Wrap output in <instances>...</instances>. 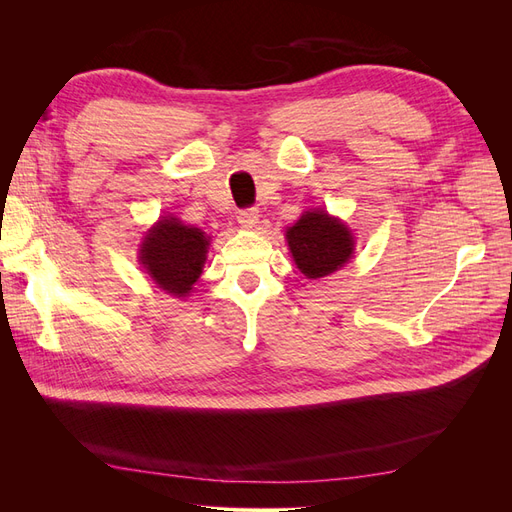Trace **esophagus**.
<instances>
[{
  "instance_id": "obj_1",
  "label": "esophagus",
  "mask_w": 512,
  "mask_h": 512,
  "mask_svg": "<svg viewBox=\"0 0 512 512\" xmlns=\"http://www.w3.org/2000/svg\"><path fill=\"white\" fill-rule=\"evenodd\" d=\"M237 220L241 226L245 228H254L258 224V209L256 207H247V209H241L237 213Z\"/></svg>"
}]
</instances>
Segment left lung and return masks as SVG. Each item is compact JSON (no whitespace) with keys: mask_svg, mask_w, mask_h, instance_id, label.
I'll list each match as a JSON object with an SVG mask.
<instances>
[{"mask_svg":"<svg viewBox=\"0 0 512 512\" xmlns=\"http://www.w3.org/2000/svg\"><path fill=\"white\" fill-rule=\"evenodd\" d=\"M288 247L294 262L307 277H324L342 269L352 254L350 230L327 211H307L288 228Z\"/></svg>","mask_w":512,"mask_h":512,"instance_id":"left-lung-1","label":"left lung"}]
</instances>
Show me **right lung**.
Listing matches in <instances>:
<instances>
[{
	"label": "right lung",
	"mask_w": 512,
	"mask_h": 512,
	"mask_svg": "<svg viewBox=\"0 0 512 512\" xmlns=\"http://www.w3.org/2000/svg\"><path fill=\"white\" fill-rule=\"evenodd\" d=\"M209 239L203 230L164 218L153 226L143 241L141 260L160 288L185 297L203 273Z\"/></svg>",
	"instance_id": "obj_1"
}]
</instances>
